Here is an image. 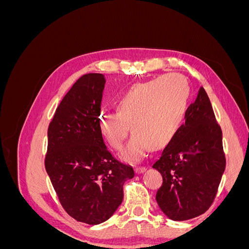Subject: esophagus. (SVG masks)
<instances>
[{
    "label": "esophagus",
    "instance_id": "1",
    "mask_svg": "<svg viewBox=\"0 0 249 249\" xmlns=\"http://www.w3.org/2000/svg\"><path fill=\"white\" fill-rule=\"evenodd\" d=\"M145 170H146V167H136V168H135V172L138 173V175H139V173H143Z\"/></svg>",
    "mask_w": 249,
    "mask_h": 249
}]
</instances>
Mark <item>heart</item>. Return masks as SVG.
Wrapping results in <instances>:
<instances>
[{
	"label": "heart",
	"instance_id": "1",
	"mask_svg": "<svg viewBox=\"0 0 249 249\" xmlns=\"http://www.w3.org/2000/svg\"><path fill=\"white\" fill-rule=\"evenodd\" d=\"M189 96V83L178 73L135 84L117 100V111L100 113V133L111 147L119 149L130 124L134 133L120 156L136 162L148 146L163 147L175 137L184 122Z\"/></svg>",
	"mask_w": 249,
	"mask_h": 249
}]
</instances>
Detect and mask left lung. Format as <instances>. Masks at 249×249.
<instances>
[{"instance_id":"left-lung-1","label":"left lung","mask_w":249,"mask_h":249,"mask_svg":"<svg viewBox=\"0 0 249 249\" xmlns=\"http://www.w3.org/2000/svg\"><path fill=\"white\" fill-rule=\"evenodd\" d=\"M185 119L153 165L163 178L156 200L163 213L176 221L206 212L225 169L222 131L202 87Z\"/></svg>"}]
</instances>
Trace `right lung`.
I'll list each match as a JSON object with an SVG mask.
<instances>
[{"label": "right lung", "mask_w": 249, "mask_h": 249, "mask_svg": "<svg viewBox=\"0 0 249 249\" xmlns=\"http://www.w3.org/2000/svg\"><path fill=\"white\" fill-rule=\"evenodd\" d=\"M102 73L77 80L56 109L48 129L44 166L60 203L73 219L100 224L124 199L123 187L134 170L111 155L97 125Z\"/></svg>", "instance_id": "obj_1"}]
</instances>
